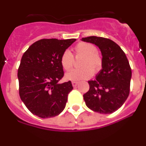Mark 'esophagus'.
<instances>
[{"instance_id":"obj_1","label":"esophagus","mask_w":146,"mask_h":146,"mask_svg":"<svg viewBox=\"0 0 146 146\" xmlns=\"http://www.w3.org/2000/svg\"><path fill=\"white\" fill-rule=\"evenodd\" d=\"M72 83V86H74V87H76V86H77V84H78V82H75V81H73Z\"/></svg>"}]
</instances>
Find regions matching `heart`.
<instances>
[{
	"label": "heart",
	"mask_w": 146,
	"mask_h": 146,
	"mask_svg": "<svg viewBox=\"0 0 146 146\" xmlns=\"http://www.w3.org/2000/svg\"><path fill=\"white\" fill-rule=\"evenodd\" d=\"M75 56H83L80 69H75L66 73V79L71 81L89 79L93 74L99 73L103 66V58L97 52L96 46L88 42H79L74 47ZM60 65L66 71H69L74 64V56L69 50H65L60 59Z\"/></svg>",
	"instance_id": "heart-1"
}]
</instances>
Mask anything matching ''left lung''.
<instances>
[{"label": "left lung", "mask_w": 146, "mask_h": 146, "mask_svg": "<svg viewBox=\"0 0 146 146\" xmlns=\"http://www.w3.org/2000/svg\"><path fill=\"white\" fill-rule=\"evenodd\" d=\"M82 40L98 46L103 58L102 69L96 80L88 81L90 88L83 95L86 106L96 113H113L129 94L131 69L128 59L122 49L109 38L88 36Z\"/></svg>", "instance_id": "left-lung-1"}]
</instances>
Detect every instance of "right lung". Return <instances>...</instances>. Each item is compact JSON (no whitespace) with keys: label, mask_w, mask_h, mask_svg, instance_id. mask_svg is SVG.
Segmentation results:
<instances>
[{"label":"right lung","mask_w":146,"mask_h":146,"mask_svg":"<svg viewBox=\"0 0 146 146\" xmlns=\"http://www.w3.org/2000/svg\"><path fill=\"white\" fill-rule=\"evenodd\" d=\"M75 38H43L24 52L17 77L19 94L26 108L42 118L55 117L64 110L73 89L71 81L59 84L64 77L60 56Z\"/></svg>","instance_id":"obj_1"}]
</instances>
